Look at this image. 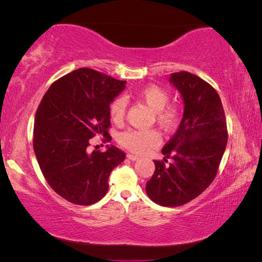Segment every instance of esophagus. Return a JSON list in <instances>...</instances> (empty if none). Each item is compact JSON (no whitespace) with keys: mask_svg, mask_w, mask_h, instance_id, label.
Wrapping results in <instances>:
<instances>
[{"mask_svg":"<svg viewBox=\"0 0 262 262\" xmlns=\"http://www.w3.org/2000/svg\"><path fill=\"white\" fill-rule=\"evenodd\" d=\"M127 158H128V159H130L132 162L139 161V157L135 156V155H133V154H128V155H127Z\"/></svg>","mask_w":262,"mask_h":262,"instance_id":"34e87169","label":"esophagus"}]
</instances>
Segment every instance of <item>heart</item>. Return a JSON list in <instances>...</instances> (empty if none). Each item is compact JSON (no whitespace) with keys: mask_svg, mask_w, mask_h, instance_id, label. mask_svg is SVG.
<instances>
[{"mask_svg":"<svg viewBox=\"0 0 262 262\" xmlns=\"http://www.w3.org/2000/svg\"><path fill=\"white\" fill-rule=\"evenodd\" d=\"M139 99L156 114L157 123L166 130H171L178 125L180 110L176 105H167L168 94L157 85H148L141 89L137 94ZM127 100L123 97L115 98L111 104V117L114 121H121L126 114ZM122 147L135 154H145L149 149L161 143V135L156 130H135L123 132L119 136Z\"/></svg>","mask_w":262,"mask_h":262,"instance_id":"1","label":"heart"}]
</instances>
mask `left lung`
<instances>
[{"label": "left lung", "mask_w": 262, "mask_h": 262, "mask_svg": "<svg viewBox=\"0 0 262 262\" xmlns=\"http://www.w3.org/2000/svg\"><path fill=\"white\" fill-rule=\"evenodd\" d=\"M168 81L181 96L184 114L178 129L162 150L173 162L168 166L154 162L156 170L145 190L158 205L177 207L193 200L214 180L227 147L228 132L221 98L210 84L188 72L171 74Z\"/></svg>", "instance_id": "1"}]
</instances>
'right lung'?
I'll list each match as a JSON object with an SVG mask.
<instances>
[{"label": "right lung", "mask_w": 262, "mask_h": 262, "mask_svg": "<svg viewBox=\"0 0 262 262\" xmlns=\"http://www.w3.org/2000/svg\"><path fill=\"white\" fill-rule=\"evenodd\" d=\"M126 88L90 68H79L48 89L34 118L33 149L48 185L66 200L89 206L105 196L108 177L126 154L112 144L88 151L94 136L108 137L110 105Z\"/></svg>", "instance_id": "1"}]
</instances>
